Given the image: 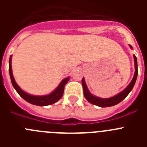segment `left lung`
Returning <instances> with one entry per match:
<instances>
[{
  "mask_svg": "<svg viewBox=\"0 0 147 147\" xmlns=\"http://www.w3.org/2000/svg\"><path fill=\"white\" fill-rule=\"evenodd\" d=\"M129 46H130V48L132 49V46H131V45H129ZM133 57H134L135 67H136V71H135L134 76L132 78L131 82L129 83V85H128L123 91L121 92L120 93H119V94L115 96L111 97V98H98V97L94 96H93V95L89 92L88 88H87L86 84H85V80H84V78H83L82 80V84L83 90H84V96H85V98L88 100L90 103H91L95 105H97V106L101 107H111V106H114V105L119 104V102H121L122 100H124V98L127 96V95L129 94V92L132 90V89L133 88V87H134L136 79H137L138 73V71L137 58H136V57L135 55H133Z\"/></svg>",
  "mask_w": 147,
  "mask_h": 147,
  "instance_id": "1",
  "label": "left lung"
}]
</instances>
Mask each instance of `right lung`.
I'll list each match as a JSON object with an SVG mask.
<instances>
[{
    "label": "right lung",
    "mask_w": 147,
    "mask_h": 147,
    "mask_svg": "<svg viewBox=\"0 0 147 147\" xmlns=\"http://www.w3.org/2000/svg\"><path fill=\"white\" fill-rule=\"evenodd\" d=\"M11 56L9 58V75L10 78H11V81L12 83L13 87L16 90V91L20 95V96L25 99L26 102H29L30 104L34 105H38V106H46V105H50L52 104L55 103L62 98L63 93H64V88L65 85L66 83L69 80V77L65 78V80L62 81V82L59 84L58 88L50 93L49 95H46V96H32V95H29L28 93H25L17 85V83L15 82V80L14 79V76L12 74V71H11Z\"/></svg>",
    "instance_id": "1"
}]
</instances>
